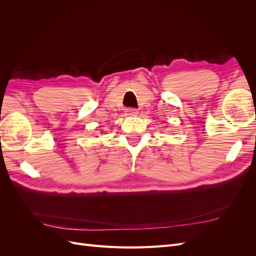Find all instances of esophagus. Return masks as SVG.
I'll return each mask as SVG.
<instances>
[{
	"instance_id": "1",
	"label": "esophagus",
	"mask_w": 256,
	"mask_h": 256,
	"mask_svg": "<svg viewBox=\"0 0 256 256\" xmlns=\"http://www.w3.org/2000/svg\"><path fill=\"white\" fill-rule=\"evenodd\" d=\"M126 113H127V115L134 116V115L138 114V110L134 109V108H127V109H126Z\"/></svg>"
}]
</instances>
